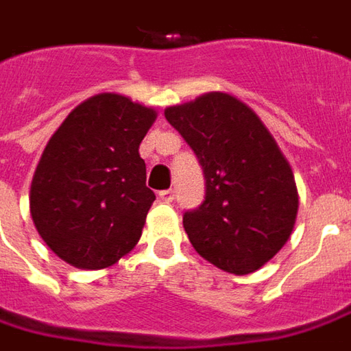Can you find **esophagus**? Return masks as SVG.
Masks as SVG:
<instances>
[{
	"instance_id": "34e87169",
	"label": "esophagus",
	"mask_w": 351,
	"mask_h": 351,
	"mask_svg": "<svg viewBox=\"0 0 351 351\" xmlns=\"http://www.w3.org/2000/svg\"><path fill=\"white\" fill-rule=\"evenodd\" d=\"M158 199L162 200V202H171L173 200V191L171 189H164L158 193Z\"/></svg>"
}]
</instances>
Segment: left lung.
<instances>
[{"mask_svg":"<svg viewBox=\"0 0 351 351\" xmlns=\"http://www.w3.org/2000/svg\"><path fill=\"white\" fill-rule=\"evenodd\" d=\"M164 114L204 173V200L183 214L191 245L223 271H256L294 227L298 193L289 162L252 108L227 93H208Z\"/></svg>","mask_w":351,"mask_h":351,"instance_id":"obj_1","label":"left lung"}]
</instances>
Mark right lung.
Wrapping results in <instances>:
<instances>
[{"label":"right lung","mask_w":351,"mask_h":351,"mask_svg":"<svg viewBox=\"0 0 351 351\" xmlns=\"http://www.w3.org/2000/svg\"><path fill=\"white\" fill-rule=\"evenodd\" d=\"M152 108L103 93L76 106L49 139L30 189V214L53 252L80 269H103L130 252L156 199L139 143Z\"/></svg>","instance_id":"right-lung-1"}]
</instances>
